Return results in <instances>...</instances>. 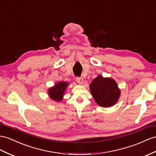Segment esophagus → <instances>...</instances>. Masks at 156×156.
<instances>
[{
	"instance_id": "esophagus-1",
	"label": "esophagus",
	"mask_w": 156,
	"mask_h": 156,
	"mask_svg": "<svg viewBox=\"0 0 156 156\" xmlns=\"http://www.w3.org/2000/svg\"><path fill=\"white\" fill-rule=\"evenodd\" d=\"M76 82L79 83V84H82L83 83V79L80 77H77L76 78Z\"/></svg>"
}]
</instances>
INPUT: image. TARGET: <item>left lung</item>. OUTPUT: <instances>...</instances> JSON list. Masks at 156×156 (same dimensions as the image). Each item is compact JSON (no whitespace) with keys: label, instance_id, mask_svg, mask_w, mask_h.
Wrapping results in <instances>:
<instances>
[{"label":"left lung","instance_id":"obj_1","mask_svg":"<svg viewBox=\"0 0 156 156\" xmlns=\"http://www.w3.org/2000/svg\"><path fill=\"white\" fill-rule=\"evenodd\" d=\"M91 94L98 104L103 107L115 105L120 97L121 91L117 82L111 78H103L99 75L90 85Z\"/></svg>","mask_w":156,"mask_h":156}]
</instances>
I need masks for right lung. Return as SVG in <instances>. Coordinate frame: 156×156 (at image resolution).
Wrapping results in <instances>:
<instances>
[{"label":"right lung","instance_id":"add662e5","mask_svg":"<svg viewBox=\"0 0 156 156\" xmlns=\"http://www.w3.org/2000/svg\"><path fill=\"white\" fill-rule=\"evenodd\" d=\"M69 83L66 82H59L56 83L55 86L50 87L48 90V94L51 99L55 101H61L63 98V95Z\"/></svg>","mask_w":156,"mask_h":156}]
</instances>
